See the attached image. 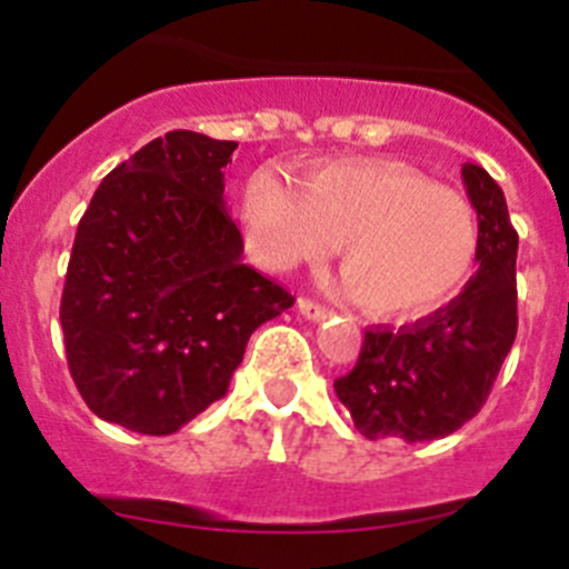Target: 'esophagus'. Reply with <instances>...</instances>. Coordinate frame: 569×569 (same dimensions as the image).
Returning <instances> with one entry per match:
<instances>
[{
  "instance_id": "esophagus-1",
  "label": "esophagus",
  "mask_w": 569,
  "mask_h": 569,
  "mask_svg": "<svg viewBox=\"0 0 569 569\" xmlns=\"http://www.w3.org/2000/svg\"><path fill=\"white\" fill-rule=\"evenodd\" d=\"M296 310H299V313L310 321H325L330 316V310L321 308L319 301H313V299H299L296 301Z\"/></svg>"
}]
</instances>
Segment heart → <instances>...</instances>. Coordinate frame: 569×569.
I'll list each match as a JSON object with an SVG mask.
<instances>
[{"label":"heart","instance_id":"1","mask_svg":"<svg viewBox=\"0 0 569 569\" xmlns=\"http://www.w3.org/2000/svg\"><path fill=\"white\" fill-rule=\"evenodd\" d=\"M239 210L261 268L316 264L339 244L356 299L385 319L445 305L479 248L465 196L393 162L325 164L301 176L299 190L261 168L241 188Z\"/></svg>","mask_w":569,"mask_h":569}]
</instances>
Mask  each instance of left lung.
Masks as SVG:
<instances>
[{
	"label": "left lung",
	"instance_id": "1",
	"mask_svg": "<svg viewBox=\"0 0 569 569\" xmlns=\"http://www.w3.org/2000/svg\"><path fill=\"white\" fill-rule=\"evenodd\" d=\"M479 216V270L447 308L405 328H370L356 367L333 381L367 439L433 441L479 413L516 341V250L505 193L479 164L461 168Z\"/></svg>",
	"mask_w": 569,
	"mask_h": 569
}]
</instances>
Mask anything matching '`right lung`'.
<instances>
[{"instance_id": "add662e5", "label": "right lung", "mask_w": 569, "mask_h": 569, "mask_svg": "<svg viewBox=\"0 0 569 569\" xmlns=\"http://www.w3.org/2000/svg\"><path fill=\"white\" fill-rule=\"evenodd\" d=\"M236 142L170 130L110 170L79 222L59 321L84 405L168 436L228 393L253 330L293 296L241 264L224 208Z\"/></svg>"}]
</instances>
